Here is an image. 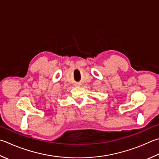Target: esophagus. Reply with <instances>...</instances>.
I'll return each instance as SVG.
<instances>
[{"label":"esophagus","mask_w":159,"mask_h":159,"mask_svg":"<svg viewBox=\"0 0 159 159\" xmlns=\"http://www.w3.org/2000/svg\"><path fill=\"white\" fill-rule=\"evenodd\" d=\"M76 86H80V85L79 84V83H77V84H76Z\"/></svg>","instance_id":"34e87169"}]
</instances>
